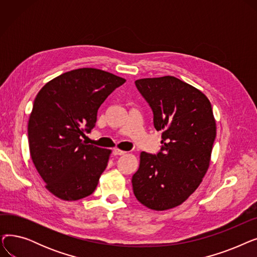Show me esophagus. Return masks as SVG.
I'll use <instances>...</instances> for the list:
<instances>
[{"label": "esophagus", "mask_w": 257, "mask_h": 257, "mask_svg": "<svg viewBox=\"0 0 257 257\" xmlns=\"http://www.w3.org/2000/svg\"><path fill=\"white\" fill-rule=\"evenodd\" d=\"M127 152L123 151V150H119V149H113V154L114 155H125Z\"/></svg>", "instance_id": "obj_1"}]
</instances>
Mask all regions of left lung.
I'll use <instances>...</instances> for the list:
<instances>
[{"mask_svg":"<svg viewBox=\"0 0 257 257\" xmlns=\"http://www.w3.org/2000/svg\"><path fill=\"white\" fill-rule=\"evenodd\" d=\"M136 86L152 109L155 129L164 132L156 154L141 153L133 193L148 208L170 209L197 190L208 169L215 139L211 104L173 76L140 79Z\"/></svg>","mask_w":257,"mask_h":257,"instance_id":"left-lung-1","label":"left lung"}]
</instances>
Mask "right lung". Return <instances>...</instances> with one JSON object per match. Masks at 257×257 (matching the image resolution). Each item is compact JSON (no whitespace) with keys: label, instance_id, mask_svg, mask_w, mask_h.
<instances>
[{"label":"right lung","instance_id":"right-lung-1","mask_svg":"<svg viewBox=\"0 0 257 257\" xmlns=\"http://www.w3.org/2000/svg\"><path fill=\"white\" fill-rule=\"evenodd\" d=\"M126 80L97 69H78L39 90L28 123L30 155L47 188L75 201L91 195L107 167L110 150L81 138L96 126L101 104Z\"/></svg>","mask_w":257,"mask_h":257}]
</instances>
